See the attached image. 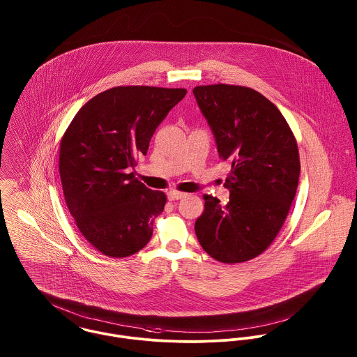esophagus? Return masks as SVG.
Returning a JSON list of instances; mask_svg holds the SVG:
<instances>
[{
  "mask_svg": "<svg viewBox=\"0 0 357 357\" xmlns=\"http://www.w3.org/2000/svg\"><path fill=\"white\" fill-rule=\"evenodd\" d=\"M185 195H187V194H184V192L170 191V192H167V199H169V201H178V199L185 198Z\"/></svg>",
  "mask_w": 357,
  "mask_h": 357,
  "instance_id": "obj_1",
  "label": "esophagus"
}]
</instances>
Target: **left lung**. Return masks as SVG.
Returning <instances> with one entry per match:
<instances>
[{"label":"left lung","instance_id":"8db88e82","mask_svg":"<svg viewBox=\"0 0 357 357\" xmlns=\"http://www.w3.org/2000/svg\"><path fill=\"white\" fill-rule=\"evenodd\" d=\"M192 92L220 158L232 165L224 184L229 202L204 195L197 238L220 262L249 261L273 242L294 201L301 169L297 142L278 107L255 89L217 84Z\"/></svg>","mask_w":357,"mask_h":357}]
</instances>
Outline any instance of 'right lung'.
Masks as SVG:
<instances>
[{"label":"right lung","instance_id":"add662e5","mask_svg":"<svg viewBox=\"0 0 357 357\" xmlns=\"http://www.w3.org/2000/svg\"><path fill=\"white\" fill-rule=\"evenodd\" d=\"M185 89L116 86L92 98L67 128L59 153L64 199L85 239L102 255L128 257L153 236L166 195L135 178L153 132Z\"/></svg>","mask_w":357,"mask_h":357}]
</instances>
